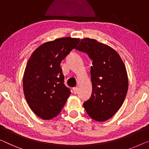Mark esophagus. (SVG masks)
Segmentation results:
<instances>
[{
    "label": "esophagus",
    "mask_w": 149,
    "mask_h": 149,
    "mask_svg": "<svg viewBox=\"0 0 149 149\" xmlns=\"http://www.w3.org/2000/svg\"><path fill=\"white\" fill-rule=\"evenodd\" d=\"M73 91H74V94H77V92H78V88H77V87H75L73 88Z\"/></svg>",
    "instance_id": "1"
}]
</instances>
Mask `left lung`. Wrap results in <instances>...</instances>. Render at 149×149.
Wrapping results in <instances>:
<instances>
[{
  "mask_svg": "<svg viewBox=\"0 0 149 149\" xmlns=\"http://www.w3.org/2000/svg\"><path fill=\"white\" fill-rule=\"evenodd\" d=\"M75 49L87 53L93 61L90 70L92 93L84 103V108L94 120H107L120 109L128 92L124 62L114 49L96 39H82Z\"/></svg>",
  "mask_w": 149,
  "mask_h": 149,
  "instance_id": "obj_1",
  "label": "left lung"
}]
</instances>
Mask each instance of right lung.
Masks as SVG:
<instances>
[{
    "label": "right lung",
    "instance_id": "add662e5",
    "mask_svg": "<svg viewBox=\"0 0 149 149\" xmlns=\"http://www.w3.org/2000/svg\"><path fill=\"white\" fill-rule=\"evenodd\" d=\"M79 41L80 39L63 37L46 42L29 59L23 75V92L31 109L41 119L56 117L70 96V90L63 84L60 63Z\"/></svg>",
    "mask_w": 149,
    "mask_h": 149
}]
</instances>
